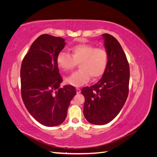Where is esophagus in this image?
<instances>
[{"mask_svg": "<svg viewBox=\"0 0 157 157\" xmlns=\"http://www.w3.org/2000/svg\"><path fill=\"white\" fill-rule=\"evenodd\" d=\"M76 91H77V94H80V92H81V90H80V88H77V89H76Z\"/></svg>", "mask_w": 157, "mask_h": 157, "instance_id": "esophagus-1", "label": "esophagus"}]
</instances>
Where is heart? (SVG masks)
Returning <instances> with one entry per match:
<instances>
[{"mask_svg": "<svg viewBox=\"0 0 157 157\" xmlns=\"http://www.w3.org/2000/svg\"><path fill=\"white\" fill-rule=\"evenodd\" d=\"M71 55L61 52L57 56L58 67L65 72L73 69L79 63L80 70L67 78V82L72 86L79 87L89 82L90 78L96 80L105 73L109 61L107 51L96 46L82 44L73 46Z\"/></svg>", "mask_w": 157, "mask_h": 157, "instance_id": "obj_1", "label": "heart"}]
</instances>
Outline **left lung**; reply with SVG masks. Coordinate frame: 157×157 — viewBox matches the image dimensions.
Listing matches in <instances>:
<instances>
[{"instance_id":"obj_1","label":"left lung","mask_w":157,"mask_h":157,"mask_svg":"<svg viewBox=\"0 0 157 157\" xmlns=\"http://www.w3.org/2000/svg\"><path fill=\"white\" fill-rule=\"evenodd\" d=\"M102 36L109 55L107 69L96 84L82 89L84 117L97 125L107 124L117 116L129 92L130 67L126 54L115 37L107 33Z\"/></svg>"}]
</instances>
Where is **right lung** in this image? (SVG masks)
<instances>
[{"mask_svg": "<svg viewBox=\"0 0 157 157\" xmlns=\"http://www.w3.org/2000/svg\"><path fill=\"white\" fill-rule=\"evenodd\" d=\"M65 45L62 38L42 35L33 42L21 66L23 101L31 115L46 126H58L65 121L77 93L71 85L59 88L63 79L56 58Z\"/></svg>", "mask_w": 157, "mask_h": 157, "instance_id": "right-lung-1", "label": "right lung"}]
</instances>
